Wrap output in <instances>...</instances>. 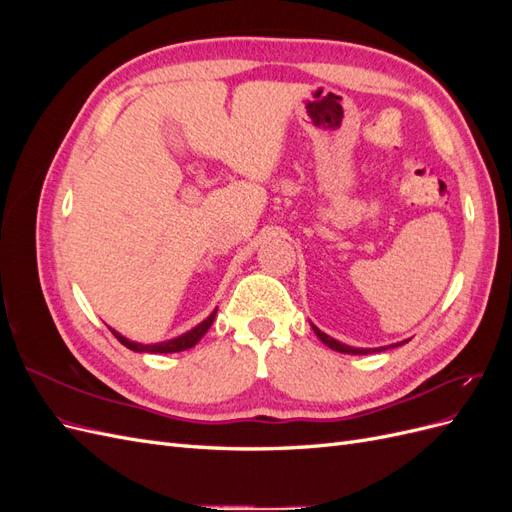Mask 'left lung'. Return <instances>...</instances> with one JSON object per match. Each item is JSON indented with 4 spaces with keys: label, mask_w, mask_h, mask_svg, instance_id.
<instances>
[{
    "label": "left lung",
    "mask_w": 512,
    "mask_h": 512,
    "mask_svg": "<svg viewBox=\"0 0 512 512\" xmlns=\"http://www.w3.org/2000/svg\"><path fill=\"white\" fill-rule=\"evenodd\" d=\"M312 329H314V333L318 335V339L320 342L324 344V346H329L331 350H335V352H344V354H369V352H382V350H386V348H397V346H401V344H406V342H399V344H391V346H382V348H352V346H346V344H342V342H337V339H333V337H329L327 333H322L318 327H314L312 324Z\"/></svg>",
    "instance_id": "8db88e82"
}]
</instances>
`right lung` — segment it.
Returning a JSON list of instances; mask_svg holds the SVG:
<instances>
[{
	"mask_svg": "<svg viewBox=\"0 0 512 512\" xmlns=\"http://www.w3.org/2000/svg\"><path fill=\"white\" fill-rule=\"evenodd\" d=\"M215 314H218V309H213V312L209 314V318H205L203 322L196 324V327H194L192 331L183 333V335H179V337H175V339H168V342H160V344H136V342H130L128 337L119 335L117 331H113V329H111V331H113V335L119 339V342H121L123 346L134 350V352L170 354V352H181V350H188V348L196 346V344L200 342V337H203V335L209 331V327H211L213 320H215Z\"/></svg>",
	"mask_w": 512,
	"mask_h": 512,
	"instance_id": "right-lung-1",
	"label": "right lung"
}]
</instances>
